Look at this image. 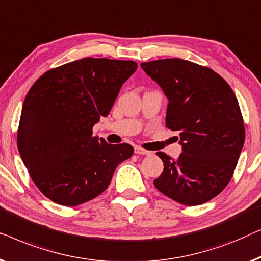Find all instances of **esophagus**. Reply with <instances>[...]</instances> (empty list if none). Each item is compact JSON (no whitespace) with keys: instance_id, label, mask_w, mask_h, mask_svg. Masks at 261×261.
<instances>
[{"instance_id":"obj_1","label":"esophagus","mask_w":261,"mask_h":261,"mask_svg":"<svg viewBox=\"0 0 261 261\" xmlns=\"http://www.w3.org/2000/svg\"><path fill=\"white\" fill-rule=\"evenodd\" d=\"M135 153H137V155H150V151L148 150L141 148V146H135Z\"/></svg>"}]
</instances>
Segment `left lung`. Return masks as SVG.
I'll return each mask as SVG.
<instances>
[{"instance_id":"8db88e82","label":"left lung","mask_w":261,"mask_h":261,"mask_svg":"<svg viewBox=\"0 0 261 261\" xmlns=\"http://www.w3.org/2000/svg\"><path fill=\"white\" fill-rule=\"evenodd\" d=\"M168 98L166 126L179 132L178 160L157 152L164 169L153 185L176 202L197 205L218 196L236 170L245 142L239 102L228 83L182 59L142 62Z\"/></svg>"}]
</instances>
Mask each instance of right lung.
<instances>
[{"instance_id": "right-lung-1", "label": "right lung", "mask_w": 261, "mask_h": 261, "mask_svg": "<svg viewBox=\"0 0 261 261\" xmlns=\"http://www.w3.org/2000/svg\"><path fill=\"white\" fill-rule=\"evenodd\" d=\"M131 60L84 58L52 68L29 89L22 106L17 149L46 197L78 205L108 188L117 166L130 159L127 143L92 136L111 111L120 87L136 71Z\"/></svg>"}]
</instances>
